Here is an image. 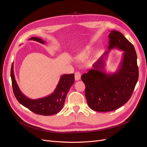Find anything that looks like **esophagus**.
Here are the masks:
<instances>
[{
    "instance_id": "obj_1",
    "label": "esophagus",
    "mask_w": 147,
    "mask_h": 147,
    "mask_svg": "<svg viewBox=\"0 0 147 147\" xmlns=\"http://www.w3.org/2000/svg\"><path fill=\"white\" fill-rule=\"evenodd\" d=\"M74 76H75V80H79L80 79V78H81V74L80 72L79 71H77L74 74Z\"/></svg>"
}]
</instances>
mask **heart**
Returning <instances> with one entry per match:
<instances>
[{
	"label": "heart",
	"mask_w": 147,
	"mask_h": 147,
	"mask_svg": "<svg viewBox=\"0 0 147 147\" xmlns=\"http://www.w3.org/2000/svg\"><path fill=\"white\" fill-rule=\"evenodd\" d=\"M88 49H86L85 51H84L83 52L80 53L79 54H78V55L76 57V59H78L79 60H84V59H85L87 57L88 53Z\"/></svg>",
	"instance_id": "1"
}]
</instances>
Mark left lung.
<instances>
[{"label":"left lung","instance_id":"obj_1","mask_svg":"<svg viewBox=\"0 0 147 147\" xmlns=\"http://www.w3.org/2000/svg\"><path fill=\"white\" fill-rule=\"evenodd\" d=\"M109 38V51L93 64L94 68L81 77L89 107L99 112L113 111L125 104L132 95L139 76L134 45L118 31H111ZM114 48L123 50V57L118 70L109 74L105 69V59Z\"/></svg>","mask_w":147,"mask_h":147}]
</instances>
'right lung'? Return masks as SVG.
<instances>
[{
    "instance_id": "1",
    "label": "right lung",
    "mask_w": 147,
    "mask_h": 147,
    "mask_svg": "<svg viewBox=\"0 0 147 147\" xmlns=\"http://www.w3.org/2000/svg\"><path fill=\"white\" fill-rule=\"evenodd\" d=\"M29 40L37 41L42 44L45 43L42 38L37 37H31ZM11 77L13 94L18 101L32 112L43 115H51L62 110L68 92L74 82V74L62 75L52 94L43 98L33 99L27 98L20 90L15 80L13 63L11 66Z\"/></svg>"
}]
</instances>
